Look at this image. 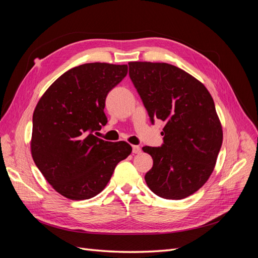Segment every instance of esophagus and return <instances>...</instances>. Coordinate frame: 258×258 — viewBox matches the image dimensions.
I'll return each mask as SVG.
<instances>
[{
  "mask_svg": "<svg viewBox=\"0 0 258 258\" xmlns=\"http://www.w3.org/2000/svg\"><path fill=\"white\" fill-rule=\"evenodd\" d=\"M132 153L140 154V153H141V147L138 146V145H134V146H132Z\"/></svg>",
  "mask_w": 258,
  "mask_h": 258,
  "instance_id": "esophagus-1",
  "label": "esophagus"
}]
</instances>
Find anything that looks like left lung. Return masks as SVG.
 <instances>
[{"label": "left lung", "instance_id": "8db88e82", "mask_svg": "<svg viewBox=\"0 0 258 258\" xmlns=\"http://www.w3.org/2000/svg\"><path fill=\"white\" fill-rule=\"evenodd\" d=\"M129 76L150 116L165 122L160 147L144 146L153 158L145 182L157 196H190L212 174L223 130L210 92L194 76L160 62H129Z\"/></svg>", "mask_w": 258, "mask_h": 258}]
</instances>
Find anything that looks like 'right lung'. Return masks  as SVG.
<instances>
[{"label":"right lung","instance_id":"1","mask_svg":"<svg viewBox=\"0 0 258 258\" xmlns=\"http://www.w3.org/2000/svg\"><path fill=\"white\" fill-rule=\"evenodd\" d=\"M127 73V64L75 67L54 81L36 104L31 154L46 181L66 198L97 196L117 163L132 152L127 142H108L93 135L107 122V93Z\"/></svg>","mask_w":258,"mask_h":258}]
</instances>
